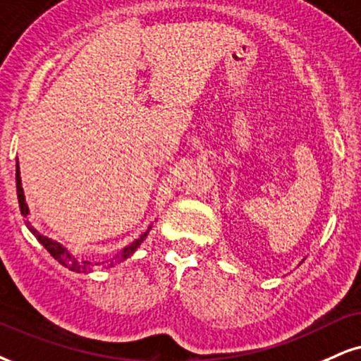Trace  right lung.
Segmentation results:
<instances>
[{
  "mask_svg": "<svg viewBox=\"0 0 361 361\" xmlns=\"http://www.w3.org/2000/svg\"><path fill=\"white\" fill-rule=\"evenodd\" d=\"M16 194H18V202H20L21 216L26 217V216H28V206H26V202H25V194H23V188H21V177H20V171H18V164H16ZM26 226H28V229L35 234V238H37L38 241L43 244L44 249H47V251L50 252V255L55 257L58 262H60V264H63L65 268L75 271V273H88V271H92L93 268H95V266H99V264H102V266H105V264L114 266V262L127 259V257H130L133 252H135V249L139 247L142 243H144V239L147 238V234H149V231H150V228H149V231H147V233L142 234L140 238L135 239V241H133L132 244H128L127 247H123L122 252H118V255L115 256V257H112V259L95 262V261H92V259H87V257H78V256L72 255V252H70L66 247L61 246L60 243L53 241V239L47 238V235L39 234L38 231L35 229L33 226H31V222L28 219H26Z\"/></svg>",
  "mask_w": 361,
  "mask_h": 361,
  "instance_id": "1",
  "label": "right lung"
}]
</instances>
